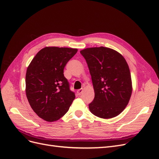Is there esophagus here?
<instances>
[{
	"label": "esophagus",
	"instance_id": "1",
	"mask_svg": "<svg viewBox=\"0 0 159 159\" xmlns=\"http://www.w3.org/2000/svg\"><path fill=\"white\" fill-rule=\"evenodd\" d=\"M82 92H83V89L82 88L80 89H78V91H77V93H78V95H80L81 93H82Z\"/></svg>",
	"mask_w": 159,
	"mask_h": 159
}]
</instances>
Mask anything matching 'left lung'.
Returning a JSON list of instances; mask_svg holds the SVG:
<instances>
[{
	"mask_svg": "<svg viewBox=\"0 0 159 159\" xmlns=\"http://www.w3.org/2000/svg\"><path fill=\"white\" fill-rule=\"evenodd\" d=\"M89 70L95 97L90 111L103 119L116 117L127 105L132 93L131 77L126 60L119 52L105 47L80 51Z\"/></svg>",
	"mask_w": 159,
	"mask_h": 159,
	"instance_id": "1",
	"label": "left lung"
}]
</instances>
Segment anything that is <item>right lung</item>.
<instances>
[{
	"instance_id": "right-lung-1",
	"label": "right lung",
	"mask_w": 159,
	"mask_h": 159,
	"mask_svg": "<svg viewBox=\"0 0 159 159\" xmlns=\"http://www.w3.org/2000/svg\"><path fill=\"white\" fill-rule=\"evenodd\" d=\"M77 52L69 48L46 47L37 53L28 67V101L34 111L46 121H57L64 116L75 98L64 69Z\"/></svg>"
}]
</instances>
